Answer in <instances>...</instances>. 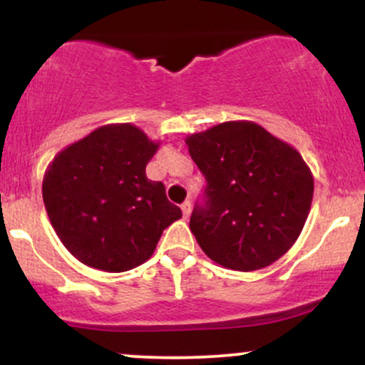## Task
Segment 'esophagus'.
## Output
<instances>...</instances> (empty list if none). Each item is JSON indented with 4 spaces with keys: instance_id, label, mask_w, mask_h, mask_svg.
<instances>
[{
    "instance_id": "1",
    "label": "esophagus",
    "mask_w": 365,
    "mask_h": 365,
    "mask_svg": "<svg viewBox=\"0 0 365 365\" xmlns=\"http://www.w3.org/2000/svg\"><path fill=\"white\" fill-rule=\"evenodd\" d=\"M190 211H192V204L188 202V200H185V202L182 204V212H183V217H185V220L190 216Z\"/></svg>"
}]
</instances>
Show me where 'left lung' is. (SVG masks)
Instances as JSON below:
<instances>
[{
	"instance_id": "1",
	"label": "left lung",
	"mask_w": 365,
	"mask_h": 365,
	"mask_svg": "<svg viewBox=\"0 0 365 365\" xmlns=\"http://www.w3.org/2000/svg\"><path fill=\"white\" fill-rule=\"evenodd\" d=\"M207 187L190 216L197 244L233 271H257L287 254L302 233L312 171L290 144L261 125L233 120L185 139Z\"/></svg>"
}]
</instances>
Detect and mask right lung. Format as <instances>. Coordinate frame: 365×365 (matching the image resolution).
Segmentation results:
<instances>
[{
    "instance_id": "right-lung-1",
    "label": "right lung",
    "mask_w": 365,
    "mask_h": 365,
    "mask_svg": "<svg viewBox=\"0 0 365 365\" xmlns=\"http://www.w3.org/2000/svg\"><path fill=\"white\" fill-rule=\"evenodd\" d=\"M159 142L132 123H110L66 145L43 178L46 212L75 259L106 273L144 264L163 230L182 217L165 185L145 177Z\"/></svg>"
}]
</instances>
